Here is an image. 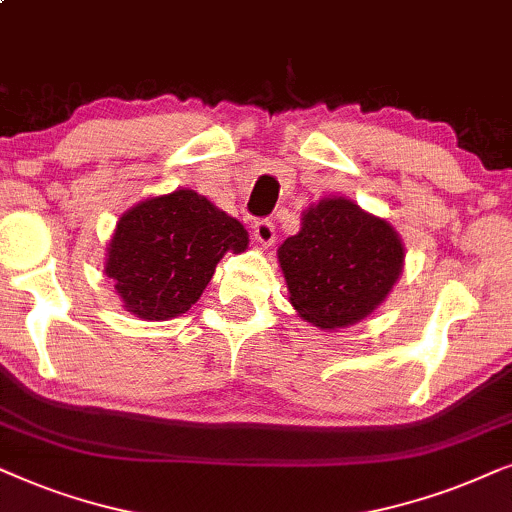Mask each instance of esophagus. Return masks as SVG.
<instances>
[{
	"label": "esophagus",
	"instance_id": "obj_1",
	"mask_svg": "<svg viewBox=\"0 0 512 512\" xmlns=\"http://www.w3.org/2000/svg\"><path fill=\"white\" fill-rule=\"evenodd\" d=\"M255 241L262 245V248H269L276 241V227L274 222L269 220H260L255 224Z\"/></svg>",
	"mask_w": 512,
	"mask_h": 512
}]
</instances>
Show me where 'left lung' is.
Segmentation results:
<instances>
[{
    "label": "left lung",
    "instance_id": "8db88e82",
    "mask_svg": "<svg viewBox=\"0 0 512 512\" xmlns=\"http://www.w3.org/2000/svg\"><path fill=\"white\" fill-rule=\"evenodd\" d=\"M288 299L318 330L356 325L386 302L405 267L398 231L344 196L302 213V229L278 245Z\"/></svg>",
    "mask_w": 512,
    "mask_h": 512
}]
</instances>
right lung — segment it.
I'll list each match as a JSON object with an SVG mask.
<instances>
[{"instance_id": "add662e5", "label": "right lung", "mask_w": 512, "mask_h": 512, "mask_svg": "<svg viewBox=\"0 0 512 512\" xmlns=\"http://www.w3.org/2000/svg\"><path fill=\"white\" fill-rule=\"evenodd\" d=\"M248 231L194 189L135 203L107 245L105 274L124 309L168 320L192 309L227 252H245Z\"/></svg>"}]
</instances>
